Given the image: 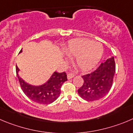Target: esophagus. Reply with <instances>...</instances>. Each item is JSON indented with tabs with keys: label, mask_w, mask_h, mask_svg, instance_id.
<instances>
[{
	"label": "esophagus",
	"mask_w": 133,
	"mask_h": 133,
	"mask_svg": "<svg viewBox=\"0 0 133 133\" xmlns=\"http://www.w3.org/2000/svg\"><path fill=\"white\" fill-rule=\"evenodd\" d=\"M74 76V74H71V73H69V74H67V78L69 79H71V78H72Z\"/></svg>",
	"instance_id": "34e87169"
}]
</instances>
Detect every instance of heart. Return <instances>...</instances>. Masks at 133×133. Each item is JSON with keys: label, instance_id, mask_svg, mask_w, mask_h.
Returning a JSON list of instances; mask_svg holds the SVG:
<instances>
[{"label": "heart", "instance_id": "b5f03b06", "mask_svg": "<svg viewBox=\"0 0 133 133\" xmlns=\"http://www.w3.org/2000/svg\"><path fill=\"white\" fill-rule=\"evenodd\" d=\"M69 57H74L73 63L82 71L93 68L103 54V47L97 42L81 38L70 41L63 50Z\"/></svg>", "mask_w": 133, "mask_h": 133}]
</instances>
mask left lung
Returning a JSON list of instances; mask_svg holds the SVG:
<instances>
[{
  "label": "left lung",
  "instance_id": "obj_1",
  "mask_svg": "<svg viewBox=\"0 0 133 133\" xmlns=\"http://www.w3.org/2000/svg\"><path fill=\"white\" fill-rule=\"evenodd\" d=\"M116 72L114 58L108 59L93 72L82 76L83 83L78 90L82 98L88 101L101 99L107 95L113 83Z\"/></svg>",
  "mask_w": 133,
  "mask_h": 133
}]
</instances>
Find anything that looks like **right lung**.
<instances>
[{
    "instance_id": "right-lung-1",
    "label": "right lung",
    "mask_w": 133,
    "mask_h": 133,
    "mask_svg": "<svg viewBox=\"0 0 133 133\" xmlns=\"http://www.w3.org/2000/svg\"><path fill=\"white\" fill-rule=\"evenodd\" d=\"M22 52V50L19 53ZM16 74L20 86L25 95L32 101L42 104L52 103L61 93V88L64 82L67 81V76L64 72L61 73L55 72L51 78L44 85L34 86L27 83L18 75L19 69L16 66Z\"/></svg>"
}]
</instances>
